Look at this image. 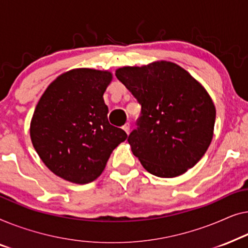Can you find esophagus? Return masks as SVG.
I'll list each match as a JSON object with an SVG mask.
<instances>
[{"label": "esophagus", "mask_w": 248, "mask_h": 248, "mask_svg": "<svg viewBox=\"0 0 248 248\" xmlns=\"http://www.w3.org/2000/svg\"><path fill=\"white\" fill-rule=\"evenodd\" d=\"M123 129H124V130L125 132H127V134H129V131H130V124H125L124 125V127H123Z\"/></svg>", "instance_id": "esophagus-1"}]
</instances>
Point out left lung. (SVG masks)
Wrapping results in <instances>:
<instances>
[{"mask_svg":"<svg viewBox=\"0 0 248 248\" xmlns=\"http://www.w3.org/2000/svg\"><path fill=\"white\" fill-rule=\"evenodd\" d=\"M116 76L141 106L128 142L144 169L158 177H175L193 167L214 136L216 108L203 86L166 61L127 66Z\"/></svg>","mask_w":248,"mask_h":248,"instance_id":"8db88e82","label":"left lung"}]
</instances>
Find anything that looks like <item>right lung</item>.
I'll return each instance as SVG.
<instances>
[{
    "mask_svg": "<svg viewBox=\"0 0 248 248\" xmlns=\"http://www.w3.org/2000/svg\"><path fill=\"white\" fill-rule=\"evenodd\" d=\"M112 81L108 71L76 68L58 76L41 95L30 137L48 169L68 182H93L111 153L127 139L108 121L103 94Z\"/></svg>",
    "mask_w": 248,
    "mask_h": 248,
    "instance_id": "1",
    "label": "right lung"
}]
</instances>
